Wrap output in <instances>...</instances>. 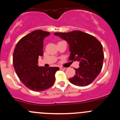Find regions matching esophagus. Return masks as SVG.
<instances>
[{"mask_svg":"<svg viewBox=\"0 0 120 120\" xmlns=\"http://www.w3.org/2000/svg\"><path fill=\"white\" fill-rule=\"evenodd\" d=\"M59 68H60V70H64V69H65V68H66L65 67H59Z\"/></svg>","mask_w":120,"mask_h":120,"instance_id":"esophagus-1","label":"esophagus"}]
</instances>
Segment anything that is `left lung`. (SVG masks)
I'll return each mask as SVG.
<instances>
[{
    "instance_id": "left-lung-1",
    "label": "left lung",
    "mask_w": 120,
    "mask_h": 120,
    "mask_svg": "<svg viewBox=\"0 0 120 120\" xmlns=\"http://www.w3.org/2000/svg\"><path fill=\"white\" fill-rule=\"evenodd\" d=\"M54 34L69 44L70 61H79V68L69 81L72 84L85 86L91 83L102 69L104 53L103 46L96 37L80 30L56 32Z\"/></svg>"
}]
</instances>
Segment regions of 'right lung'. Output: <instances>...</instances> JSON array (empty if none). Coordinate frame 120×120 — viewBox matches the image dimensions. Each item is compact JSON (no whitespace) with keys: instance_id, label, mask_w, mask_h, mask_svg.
<instances>
[{"instance_id":"add662e5","label":"right lung","mask_w":120,"mask_h":120,"mask_svg":"<svg viewBox=\"0 0 120 120\" xmlns=\"http://www.w3.org/2000/svg\"><path fill=\"white\" fill-rule=\"evenodd\" d=\"M50 32L36 30L19 40L13 53L14 67L22 83L34 91H42L55 82L58 67L45 68L38 65V58L43 55V40Z\"/></svg>"}]
</instances>
